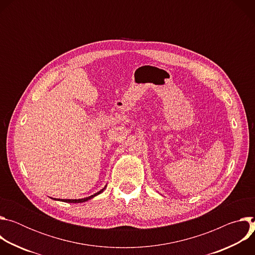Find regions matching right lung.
I'll list each match as a JSON object with an SVG mask.
<instances>
[{
  "label": "right lung",
  "instance_id": "1",
  "mask_svg": "<svg viewBox=\"0 0 255 255\" xmlns=\"http://www.w3.org/2000/svg\"><path fill=\"white\" fill-rule=\"evenodd\" d=\"M106 189V187L104 188V189H102L101 191H99L98 193H96V194H94V195H92V196H90V197H87V198H84V199H76V200H60V199H58V201H61V202H66V203H84V202H87V201H89V200H91V199H93L94 197H96V196H98V195H100L104 190ZM54 200H56V199H54Z\"/></svg>",
  "mask_w": 255,
  "mask_h": 255
}]
</instances>
